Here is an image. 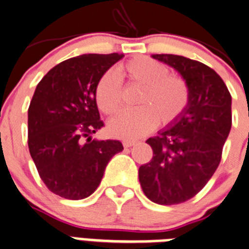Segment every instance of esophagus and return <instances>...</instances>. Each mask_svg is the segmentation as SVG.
<instances>
[{"mask_svg":"<svg viewBox=\"0 0 249 249\" xmlns=\"http://www.w3.org/2000/svg\"><path fill=\"white\" fill-rule=\"evenodd\" d=\"M134 144H135L134 141H124V142H123V145H124V148H130V147H133Z\"/></svg>","mask_w":249,"mask_h":249,"instance_id":"1","label":"esophagus"}]
</instances>
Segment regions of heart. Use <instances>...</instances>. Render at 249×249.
Segmentation results:
<instances>
[{
  "instance_id": "obj_1",
  "label": "heart",
  "mask_w": 249,
  "mask_h": 249,
  "mask_svg": "<svg viewBox=\"0 0 249 249\" xmlns=\"http://www.w3.org/2000/svg\"><path fill=\"white\" fill-rule=\"evenodd\" d=\"M116 74L104 73L95 87L97 107L104 114L118 111L123 101L121 79L141 86L135 104L139 107L116 115L108 124L114 137L135 139L156 126H170L183 114L190 102V89L185 79L170 74L160 60L141 55L116 67Z\"/></svg>"
}]
</instances>
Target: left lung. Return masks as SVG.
Listing matches in <instances>:
<instances>
[{"instance_id":"8db88e82","label":"left lung","mask_w":249,"mask_h":249,"mask_svg":"<svg viewBox=\"0 0 249 249\" xmlns=\"http://www.w3.org/2000/svg\"><path fill=\"white\" fill-rule=\"evenodd\" d=\"M173 67L190 89V102L170 128L149 138L152 160L139 167V182L150 201L177 205L199 194L218 168L231 128V96L206 64L175 54H154Z\"/></svg>"}]
</instances>
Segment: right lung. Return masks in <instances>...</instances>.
Listing matches in <instances>:
<instances>
[{"label": "right lung", "instance_id": "1", "mask_svg": "<svg viewBox=\"0 0 249 249\" xmlns=\"http://www.w3.org/2000/svg\"><path fill=\"white\" fill-rule=\"evenodd\" d=\"M124 54H83L53 67L37 83L28 110V144L39 176L55 195L89 197L101 182L119 141H95L104 126L95 100L100 77Z\"/></svg>", "mask_w": 249, "mask_h": 249}]
</instances>
